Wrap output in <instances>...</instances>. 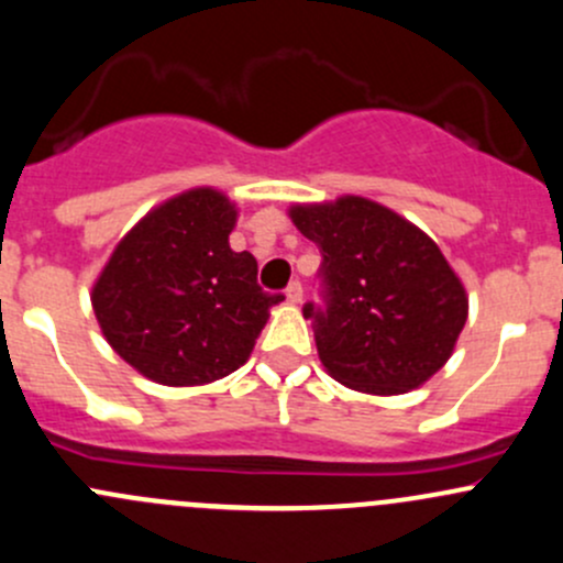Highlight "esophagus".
<instances>
[{"instance_id": "obj_1", "label": "esophagus", "mask_w": 563, "mask_h": 563, "mask_svg": "<svg viewBox=\"0 0 563 563\" xmlns=\"http://www.w3.org/2000/svg\"><path fill=\"white\" fill-rule=\"evenodd\" d=\"M286 299H288V302H291V305H299V302H302V283H299V280H291V283H288V288H286Z\"/></svg>"}]
</instances>
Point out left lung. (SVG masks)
Returning a JSON list of instances; mask_svg holds the SVG:
<instances>
[{"mask_svg":"<svg viewBox=\"0 0 563 563\" xmlns=\"http://www.w3.org/2000/svg\"><path fill=\"white\" fill-rule=\"evenodd\" d=\"M291 220L321 250V302L302 313L334 382L400 395L444 367L468 299L428 234L360 196L294 207Z\"/></svg>","mask_w":563,"mask_h":563,"instance_id":"left-lung-1","label":"left lung"}]
</instances>
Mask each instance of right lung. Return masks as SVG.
<instances>
[{"label":"right lung","instance_id":"1","mask_svg":"<svg viewBox=\"0 0 563 563\" xmlns=\"http://www.w3.org/2000/svg\"><path fill=\"white\" fill-rule=\"evenodd\" d=\"M234 223L223 192H181L119 242L95 283L106 340L152 382L196 387L234 373L283 302L258 286L253 255L229 247Z\"/></svg>","mask_w":563,"mask_h":563}]
</instances>
